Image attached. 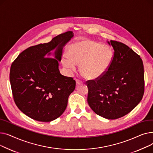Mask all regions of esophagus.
Segmentation results:
<instances>
[{
	"mask_svg": "<svg viewBox=\"0 0 153 153\" xmlns=\"http://www.w3.org/2000/svg\"><path fill=\"white\" fill-rule=\"evenodd\" d=\"M76 85H79V84H82V82H81V81H79V80H78V79H77V80H76Z\"/></svg>",
	"mask_w": 153,
	"mask_h": 153,
	"instance_id": "obj_1",
	"label": "esophagus"
}]
</instances>
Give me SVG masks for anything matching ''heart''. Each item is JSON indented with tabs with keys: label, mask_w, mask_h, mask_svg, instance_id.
I'll use <instances>...</instances> for the list:
<instances>
[{
	"label": "heart",
	"mask_w": 153,
	"mask_h": 153,
	"mask_svg": "<svg viewBox=\"0 0 153 153\" xmlns=\"http://www.w3.org/2000/svg\"><path fill=\"white\" fill-rule=\"evenodd\" d=\"M68 56H64V66L74 71L76 65L80 66V72L87 80H97L106 73L114 53L111 48L92 40H84L71 45Z\"/></svg>",
	"instance_id": "b5f03b06"
}]
</instances>
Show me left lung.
<instances>
[{
	"label": "left lung",
	"mask_w": 153,
	"mask_h": 153,
	"mask_svg": "<svg viewBox=\"0 0 153 153\" xmlns=\"http://www.w3.org/2000/svg\"><path fill=\"white\" fill-rule=\"evenodd\" d=\"M107 43L114 50L113 59L102 77L87 82V102L96 114L115 120L130 113L141 102L144 67L140 56L126 45L112 40Z\"/></svg>",
	"instance_id": "left-lung-1"
}]
</instances>
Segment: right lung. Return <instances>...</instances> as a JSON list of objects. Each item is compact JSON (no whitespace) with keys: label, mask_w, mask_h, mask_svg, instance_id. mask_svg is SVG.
<instances>
[{"label":"right lung","mask_w":153,"mask_h":153,"mask_svg":"<svg viewBox=\"0 0 153 153\" xmlns=\"http://www.w3.org/2000/svg\"><path fill=\"white\" fill-rule=\"evenodd\" d=\"M73 36L69 31L49 43L29 47L12 64L10 81L14 101L30 118L49 122L65 111L76 81L61 74L59 62L63 48Z\"/></svg>","instance_id":"add662e5"}]
</instances>
